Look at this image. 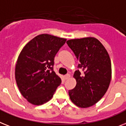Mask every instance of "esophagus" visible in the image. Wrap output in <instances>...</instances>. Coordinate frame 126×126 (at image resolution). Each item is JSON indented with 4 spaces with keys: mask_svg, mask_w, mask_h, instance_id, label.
Segmentation results:
<instances>
[{
    "mask_svg": "<svg viewBox=\"0 0 126 126\" xmlns=\"http://www.w3.org/2000/svg\"><path fill=\"white\" fill-rule=\"evenodd\" d=\"M70 78V75L69 74H66L65 76V79H68L69 78Z\"/></svg>",
    "mask_w": 126,
    "mask_h": 126,
    "instance_id": "esophagus-1",
    "label": "esophagus"
}]
</instances>
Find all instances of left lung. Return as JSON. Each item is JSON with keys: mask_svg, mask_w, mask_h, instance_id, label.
Instances as JSON below:
<instances>
[{"mask_svg": "<svg viewBox=\"0 0 126 126\" xmlns=\"http://www.w3.org/2000/svg\"><path fill=\"white\" fill-rule=\"evenodd\" d=\"M79 61L74 78L76 86L68 91L72 102L82 108L96 104L107 92L111 79V63L105 47L95 38L72 39L66 42Z\"/></svg>", "mask_w": 126, "mask_h": 126, "instance_id": "obj_1", "label": "left lung"}]
</instances>
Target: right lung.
Instances as JSON below:
<instances>
[{
    "label": "right lung",
    "mask_w": 126,
    "mask_h": 126,
    "mask_svg": "<svg viewBox=\"0 0 126 126\" xmlns=\"http://www.w3.org/2000/svg\"><path fill=\"white\" fill-rule=\"evenodd\" d=\"M66 39L48 34L29 41L18 57L15 79L23 97L31 104L42 105L50 101L61 84L53 70L54 57Z\"/></svg>",
    "instance_id": "add662e5"
}]
</instances>
